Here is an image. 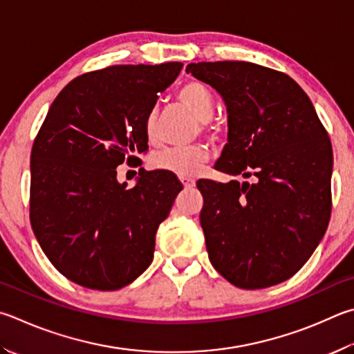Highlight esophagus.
Segmentation results:
<instances>
[{
	"label": "esophagus",
	"mask_w": 354,
	"mask_h": 354,
	"mask_svg": "<svg viewBox=\"0 0 354 354\" xmlns=\"http://www.w3.org/2000/svg\"><path fill=\"white\" fill-rule=\"evenodd\" d=\"M179 179H181V183H183L184 187H187V189L194 187V185H195V181L192 178H179Z\"/></svg>",
	"instance_id": "34e87169"
}]
</instances>
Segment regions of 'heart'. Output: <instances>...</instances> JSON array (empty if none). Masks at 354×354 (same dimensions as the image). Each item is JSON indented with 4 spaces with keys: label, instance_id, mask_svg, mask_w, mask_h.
I'll list each match as a JSON object with an SVG mask.
<instances>
[{
    "label": "heart",
    "instance_id": "heart-1",
    "mask_svg": "<svg viewBox=\"0 0 354 354\" xmlns=\"http://www.w3.org/2000/svg\"><path fill=\"white\" fill-rule=\"evenodd\" d=\"M178 99L187 110L201 122V130L209 131V120L215 113V100L209 88L201 82H187L179 88ZM144 131L149 140H156V110L153 108L145 115ZM209 151L204 145L183 147V149H164L151 159V165L179 178H192L207 162Z\"/></svg>",
    "mask_w": 354,
    "mask_h": 354
}]
</instances>
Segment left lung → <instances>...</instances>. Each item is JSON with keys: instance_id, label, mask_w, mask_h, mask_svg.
<instances>
[{"instance_id": "obj_1", "label": "left lung", "mask_w": 354, "mask_h": 354, "mask_svg": "<svg viewBox=\"0 0 354 354\" xmlns=\"http://www.w3.org/2000/svg\"><path fill=\"white\" fill-rule=\"evenodd\" d=\"M227 108L215 169L255 183L201 179L199 221L214 268L230 283H281L310 259L331 214V142L310 97L285 73L249 62L185 68Z\"/></svg>"}]
</instances>
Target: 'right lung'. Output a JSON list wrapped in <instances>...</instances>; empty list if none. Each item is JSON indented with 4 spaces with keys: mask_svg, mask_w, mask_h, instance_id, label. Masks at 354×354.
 <instances>
[{
    "mask_svg": "<svg viewBox=\"0 0 354 354\" xmlns=\"http://www.w3.org/2000/svg\"><path fill=\"white\" fill-rule=\"evenodd\" d=\"M183 63L118 65L75 77L50 105L30 153V224L43 252L74 283L114 291L150 266L155 236L183 190L171 173L115 167L149 149L145 115Z\"/></svg>",
    "mask_w": 354,
    "mask_h": 354,
    "instance_id": "1",
    "label": "right lung"
}]
</instances>
